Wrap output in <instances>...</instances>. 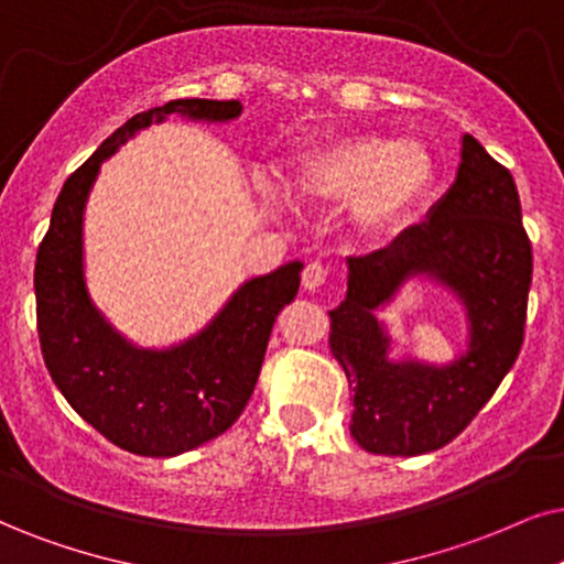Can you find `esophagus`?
I'll return each mask as SVG.
<instances>
[{"mask_svg":"<svg viewBox=\"0 0 564 564\" xmlns=\"http://www.w3.org/2000/svg\"><path fill=\"white\" fill-rule=\"evenodd\" d=\"M325 281H327V268L319 265V262H312V265H306V270L302 273V289L304 291H317Z\"/></svg>","mask_w":564,"mask_h":564,"instance_id":"1","label":"esophagus"}]
</instances>
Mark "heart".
<instances>
[{"instance_id":"1","label":"heart","mask_w":564,"mask_h":564,"mask_svg":"<svg viewBox=\"0 0 564 564\" xmlns=\"http://www.w3.org/2000/svg\"><path fill=\"white\" fill-rule=\"evenodd\" d=\"M434 159L416 140L393 134L340 138L310 153L294 189L315 205L351 203L354 226L369 239L393 237L430 195Z\"/></svg>"}]
</instances>
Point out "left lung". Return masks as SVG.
Instances as JSON below:
<instances>
[{
  "instance_id": "obj_1",
  "label": "left lung",
  "mask_w": 564,
  "mask_h": 564,
  "mask_svg": "<svg viewBox=\"0 0 564 564\" xmlns=\"http://www.w3.org/2000/svg\"><path fill=\"white\" fill-rule=\"evenodd\" d=\"M346 299L330 315V351L354 390V440L377 455H424L466 430L516 365L531 289V241L510 171L460 138L451 189L426 220L367 258H348ZM413 280L447 290L467 344L445 366L419 360L379 317Z\"/></svg>"
}]
</instances>
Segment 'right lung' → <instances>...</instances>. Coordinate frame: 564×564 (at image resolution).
<instances>
[{
  "label": "right lung",
  "mask_w": 564,
  "mask_h": 564,
  "mask_svg": "<svg viewBox=\"0 0 564 564\" xmlns=\"http://www.w3.org/2000/svg\"><path fill=\"white\" fill-rule=\"evenodd\" d=\"M169 117L229 124L239 101L180 98L134 113L64 182L35 258L41 351L67 403L113 445L174 458L224 434L258 382L275 315L299 291L304 262L254 275L205 327L171 346H140L93 302L85 278V205L101 163Z\"/></svg>",
  "instance_id": "right-lung-1"
}]
</instances>
